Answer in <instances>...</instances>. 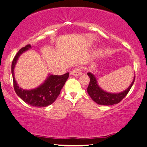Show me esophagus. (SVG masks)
I'll return each mask as SVG.
<instances>
[{
	"instance_id": "obj_1",
	"label": "esophagus",
	"mask_w": 147,
	"mask_h": 147,
	"mask_svg": "<svg viewBox=\"0 0 147 147\" xmlns=\"http://www.w3.org/2000/svg\"><path fill=\"white\" fill-rule=\"evenodd\" d=\"M70 74L72 75H73V76L78 77V76H80V75L82 74V71L80 70V69L79 68H75V69H72V70L71 71Z\"/></svg>"
}]
</instances>
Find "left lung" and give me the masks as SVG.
Listing matches in <instances>:
<instances>
[{"instance_id": "obj_1", "label": "left lung", "mask_w": 147, "mask_h": 147, "mask_svg": "<svg viewBox=\"0 0 147 147\" xmlns=\"http://www.w3.org/2000/svg\"><path fill=\"white\" fill-rule=\"evenodd\" d=\"M87 75L90 79L89 84L87 87L88 94L94 102L99 105H104V106H111V105L116 104V103H118L119 102L121 101L122 99H123L126 96L129 91L130 90L135 80V76L133 81L127 89L123 92H120V93L114 94L103 90L98 86L96 78L93 74L91 73V72H88Z\"/></svg>"}]
</instances>
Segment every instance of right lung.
I'll return each instance as SVG.
<instances>
[{
	"mask_svg": "<svg viewBox=\"0 0 147 147\" xmlns=\"http://www.w3.org/2000/svg\"><path fill=\"white\" fill-rule=\"evenodd\" d=\"M31 47L32 46L30 44H28L22 48L12 61L11 71L12 79H13L14 89L18 96L27 104L38 108L46 107L52 104L56 100L57 97L61 93L62 88L63 87L65 83L69 78V72H67L63 75H49L44 82L36 89H31V90H25L22 89L18 86V83L15 81L14 68L19 57Z\"/></svg>",
	"mask_w": 147,
	"mask_h": 147,
	"instance_id": "obj_1",
	"label": "right lung"
}]
</instances>
